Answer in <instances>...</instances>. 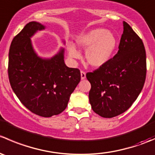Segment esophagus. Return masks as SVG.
<instances>
[{"label":"esophagus","instance_id":"34e87169","mask_svg":"<svg viewBox=\"0 0 155 155\" xmlns=\"http://www.w3.org/2000/svg\"><path fill=\"white\" fill-rule=\"evenodd\" d=\"M86 78V74H85V72H84L83 70L81 71V79H85Z\"/></svg>","mask_w":155,"mask_h":155}]
</instances>
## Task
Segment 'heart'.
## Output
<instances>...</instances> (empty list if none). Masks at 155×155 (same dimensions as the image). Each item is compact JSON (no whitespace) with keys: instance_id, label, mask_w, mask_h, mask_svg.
<instances>
[{"instance_id":"1","label":"heart","mask_w":155,"mask_h":155,"mask_svg":"<svg viewBox=\"0 0 155 155\" xmlns=\"http://www.w3.org/2000/svg\"><path fill=\"white\" fill-rule=\"evenodd\" d=\"M76 43L79 47L87 48L85 59L93 68H101L110 60L117 46V39L110 31L104 28L93 29L79 37ZM68 50L72 58H77L79 53L76 46L68 43Z\"/></svg>"}]
</instances>
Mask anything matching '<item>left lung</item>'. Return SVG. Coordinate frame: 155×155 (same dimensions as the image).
Instances as JSON below:
<instances>
[{
	"label": "left lung",
	"instance_id": "8db88e82",
	"mask_svg": "<svg viewBox=\"0 0 155 155\" xmlns=\"http://www.w3.org/2000/svg\"><path fill=\"white\" fill-rule=\"evenodd\" d=\"M124 31L117 54L104 66L86 73L89 102L95 113L113 118L127 110L138 97L146 77L143 40L123 21Z\"/></svg>",
	"mask_w": 155,
	"mask_h": 155
}]
</instances>
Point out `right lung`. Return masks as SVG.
<instances>
[{
	"label": "right lung",
	"mask_w": 155,
	"mask_h": 155,
	"mask_svg": "<svg viewBox=\"0 0 155 155\" xmlns=\"http://www.w3.org/2000/svg\"><path fill=\"white\" fill-rule=\"evenodd\" d=\"M45 26L28 23L13 38L9 51L8 76L12 89L33 113L51 117L66 109L70 96L80 82V70L66 66L64 48L50 59L37 56L31 37Z\"/></svg>",
	"instance_id": "add662e5"
}]
</instances>
